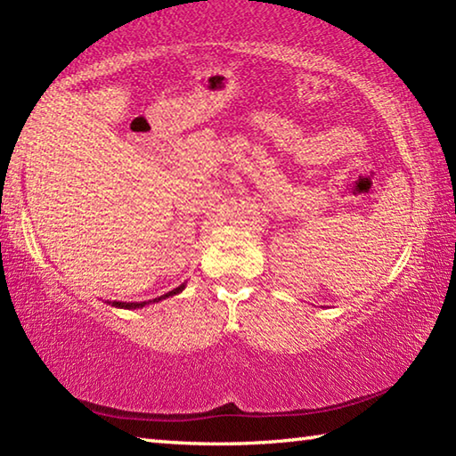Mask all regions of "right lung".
<instances>
[{
	"mask_svg": "<svg viewBox=\"0 0 456 456\" xmlns=\"http://www.w3.org/2000/svg\"><path fill=\"white\" fill-rule=\"evenodd\" d=\"M183 289H184V283H181L179 288H175L173 291L165 293V296L154 297V299H149V302H133V304H126V302H108V304H110L112 307H120V310H136V307H144V305H149V304H159V302H163V299H167V297H173V296H176V293H181Z\"/></svg>",
	"mask_w": 456,
	"mask_h": 456,
	"instance_id": "right-lung-1",
	"label": "right lung"
}]
</instances>
